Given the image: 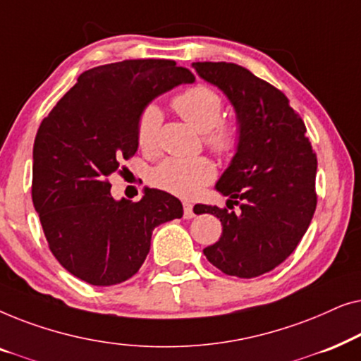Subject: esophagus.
Masks as SVG:
<instances>
[{
    "instance_id": "1",
    "label": "esophagus",
    "mask_w": 361,
    "mask_h": 361,
    "mask_svg": "<svg viewBox=\"0 0 361 361\" xmlns=\"http://www.w3.org/2000/svg\"><path fill=\"white\" fill-rule=\"evenodd\" d=\"M195 214H194V205L190 204V202H184V219L190 220L194 219Z\"/></svg>"
}]
</instances>
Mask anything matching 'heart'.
Masks as SVG:
<instances>
[{
  "instance_id": "heart-1",
  "label": "heart",
  "mask_w": 361,
  "mask_h": 361,
  "mask_svg": "<svg viewBox=\"0 0 361 361\" xmlns=\"http://www.w3.org/2000/svg\"><path fill=\"white\" fill-rule=\"evenodd\" d=\"M176 111L190 123L195 130L204 133L205 145L216 152H231L236 146V130L221 123L224 102L214 88L197 85L182 92L172 100ZM162 123V113L156 105H147L137 120L136 137L142 151H154ZM215 177V167L205 157L179 159L169 157L152 172L157 187L179 197L199 195L202 189Z\"/></svg>"
}]
</instances>
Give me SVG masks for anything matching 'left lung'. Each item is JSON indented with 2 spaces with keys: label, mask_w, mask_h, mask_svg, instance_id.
Segmentation results:
<instances>
[{
  "label": "left lung",
  "mask_w": 361,
  "mask_h": 361,
  "mask_svg": "<svg viewBox=\"0 0 361 361\" xmlns=\"http://www.w3.org/2000/svg\"><path fill=\"white\" fill-rule=\"evenodd\" d=\"M192 66L224 92L238 125L236 151L215 189L228 197V209L241 200V212L195 205L224 226L204 255L221 273L256 278L283 263L307 231L317 205V157L283 92L236 63Z\"/></svg>",
  "instance_id": "1"
}]
</instances>
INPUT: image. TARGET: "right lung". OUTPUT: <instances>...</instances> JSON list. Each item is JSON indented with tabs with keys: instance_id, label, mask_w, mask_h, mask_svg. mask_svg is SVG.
<instances>
[{
	"instance_id": "obj_1",
	"label": "right lung",
	"mask_w": 361,
	"mask_h": 361,
	"mask_svg": "<svg viewBox=\"0 0 361 361\" xmlns=\"http://www.w3.org/2000/svg\"><path fill=\"white\" fill-rule=\"evenodd\" d=\"M195 77L174 61L141 59L83 72L39 126L32 204L56 259L92 286L130 279L157 225L180 219L179 199L146 187L140 202L111 197L108 182L137 151V120L162 93Z\"/></svg>"
}]
</instances>
